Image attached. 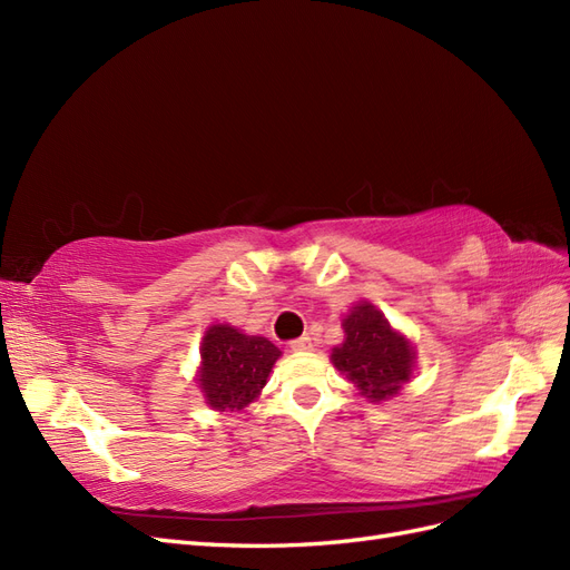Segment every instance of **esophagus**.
<instances>
[{"mask_svg": "<svg viewBox=\"0 0 570 570\" xmlns=\"http://www.w3.org/2000/svg\"><path fill=\"white\" fill-rule=\"evenodd\" d=\"M312 347H314V344H312V337H308V335H302V337L289 342V350L292 352H308Z\"/></svg>", "mask_w": 570, "mask_h": 570, "instance_id": "1", "label": "esophagus"}]
</instances>
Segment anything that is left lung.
Masks as SVG:
<instances>
[{
    "mask_svg": "<svg viewBox=\"0 0 570 570\" xmlns=\"http://www.w3.org/2000/svg\"><path fill=\"white\" fill-rule=\"evenodd\" d=\"M342 347L333 350V364L373 402L394 396L413 371L411 344L396 335L387 318L368 302L356 304L344 318Z\"/></svg>",
    "mask_w": 570,
    "mask_h": 570,
    "instance_id": "left-lung-1",
    "label": "left lung"
}]
</instances>
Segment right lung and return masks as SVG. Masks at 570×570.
I'll list each match as a JSON object with an SVG mask.
<instances>
[{"label": "right lung", "instance_id": "1", "mask_svg": "<svg viewBox=\"0 0 570 570\" xmlns=\"http://www.w3.org/2000/svg\"><path fill=\"white\" fill-rule=\"evenodd\" d=\"M281 350L266 337H249L233 325H214L202 342L199 387L218 411L245 409L266 385Z\"/></svg>", "mask_w": 570, "mask_h": 570}]
</instances>
